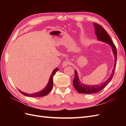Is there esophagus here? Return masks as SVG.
<instances>
[{"mask_svg":"<svg viewBox=\"0 0 126 126\" xmlns=\"http://www.w3.org/2000/svg\"><path fill=\"white\" fill-rule=\"evenodd\" d=\"M71 64V63L69 60H66V61H64L63 63V67H66L68 66Z\"/></svg>","mask_w":126,"mask_h":126,"instance_id":"1","label":"esophagus"}]
</instances>
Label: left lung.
<instances>
[{
  "mask_svg": "<svg viewBox=\"0 0 126 126\" xmlns=\"http://www.w3.org/2000/svg\"><path fill=\"white\" fill-rule=\"evenodd\" d=\"M94 25L95 30V33H96V35H97V39L99 40L104 41L105 43L108 44L111 46L112 48V51L114 56H115V64H114V67L112 71V74L110 75L109 78L107 80H106L104 82L101 83L99 85L89 86L83 84V83H82L79 81L77 71H76V70H75V78L73 80V85L75 89L80 94H91L99 92L100 91L104 89L107 86V85L111 80L113 76L114 75V71H115L116 69L117 63L116 61L117 58V51L116 46L113 44L111 38H110V37L108 35L107 32H106V30L101 25L96 23V22H94Z\"/></svg>",
  "mask_w": 126,
  "mask_h": 126,
  "instance_id": "obj_1",
  "label": "left lung"
}]
</instances>
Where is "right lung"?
<instances>
[{
  "label": "right lung",
  "instance_id": "obj_1",
  "mask_svg": "<svg viewBox=\"0 0 126 126\" xmlns=\"http://www.w3.org/2000/svg\"><path fill=\"white\" fill-rule=\"evenodd\" d=\"M58 70V68H56L54 70V71H52V74L50 76V77L49 78V82L48 83V84L47 86L45 88L42 90L40 91H39V92L36 93H34L32 94H26L24 92H22L20 90H19V91H20V93H21L22 94H24V96H27V97H43L46 96L47 94H48L50 92V91L52 89V86H53V76H54L56 72Z\"/></svg>",
  "mask_w": 126,
  "mask_h": 126
}]
</instances>
